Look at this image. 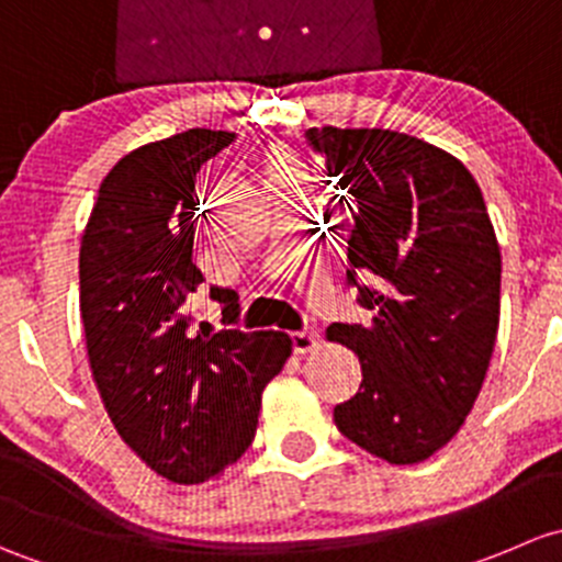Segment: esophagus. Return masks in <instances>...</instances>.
Segmentation results:
<instances>
[{"label": "esophagus", "mask_w": 562, "mask_h": 562, "mask_svg": "<svg viewBox=\"0 0 562 562\" xmlns=\"http://www.w3.org/2000/svg\"><path fill=\"white\" fill-rule=\"evenodd\" d=\"M316 346H319V333H314V329H300V333H292V349L294 355H308V351H314Z\"/></svg>", "instance_id": "obj_1"}]
</instances>
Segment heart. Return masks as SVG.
<instances>
[{"mask_svg": "<svg viewBox=\"0 0 562 562\" xmlns=\"http://www.w3.org/2000/svg\"><path fill=\"white\" fill-rule=\"evenodd\" d=\"M283 181H305L303 167L289 151H270L265 159V187Z\"/></svg>", "mask_w": 562, "mask_h": 562, "instance_id": "obj_1", "label": "heart"}]
</instances>
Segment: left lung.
Segmentation results:
<instances>
[{
	"label": "left lung",
	"mask_w": 562,
	"mask_h": 562,
	"mask_svg": "<svg viewBox=\"0 0 562 562\" xmlns=\"http://www.w3.org/2000/svg\"><path fill=\"white\" fill-rule=\"evenodd\" d=\"M305 140L344 189L333 211L349 229L346 276L373 314L327 327L362 366L335 425L366 452L414 465L457 436L495 349L501 248L482 189L457 156L403 132L311 126Z\"/></svg>",
	"instance_id": "left-lung-1"
}]
</instances>
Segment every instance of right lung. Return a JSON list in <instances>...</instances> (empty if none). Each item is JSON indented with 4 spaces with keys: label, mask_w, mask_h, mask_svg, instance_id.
Segmentation results:
<instances>
[{
    "label": "right lung",
    "mask_w": 562,
    "mask_h": 562,
    "mask_svg": "<svg viewBox=\"0 0 562 562\" xmlns=\"http://www.w3.org/2000/svg\"><path fill=\"white\" fill-rule=\"evenodd\" d=\"M235 132L189 130L135 148L102 181L80 240V319L121 441L176 484L216 479L257 432L262 390L292 355L286 333H196L187 314L194 181ZM229 322L233 289H211Z\"/></svg>",
    "instance_id": "add662e5"
}]
</instances>
